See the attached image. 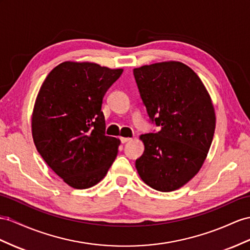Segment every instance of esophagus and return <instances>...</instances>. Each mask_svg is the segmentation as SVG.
<instances>
[{
  "instance_id": "esophagus-1",
  "label": "esophagus",
  "mask_w": 250,
  "mask_h": 250,
  "mask_svg": "<svg viewBox=\"0 0 250 250\" xmlns=\"http://www.w3.org/2000/svg\"><path fill=\"white\" fill-rule=\"evenodd\" d=\"M120 140H121V143H123V144H125L127 142H130V140H132V138H130V137H120Z\"/></svg>"
}]
</instances>
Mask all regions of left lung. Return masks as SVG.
Returning a JSON list of instances; mask_svg holds the SVG:
<instances>
[{
	"label": "left lung",
	"mask_w": 250,
	"mask_h": 250,
	"mask_svg": "<svg viewBox=\"0 0 250 250\" xmlns=\"http://www.w3.org/2000/svg\"><path fill=\"white\" fill-rule=\"evenodd\" d=\"M140 98L161 131L140 136L144 154L139 176L151 188L170 192L183 187L203 166L212 143L215 114L198 76L176 61L133 69Z\"/></svg>",
	"instance_id": "1"
}]
</instances>
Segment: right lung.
<instances>
[{"instance_id": "add662e5", "label": "right lung", "mask_w": 250, "mask_h": 250, "mask_svg": "<svg viewBox=\"0 0 250 250\" xmlns=\"http://www.w3.org/2000/svg\"><path fill=\"white\" fill-rule=\"evenodd\" d=\"M124 69L63 62L44 80L31 129L38 152L70 187L86 189L105 176L119 139L105 135L102 99Z\"/></svg>"}]
</instances>
